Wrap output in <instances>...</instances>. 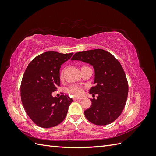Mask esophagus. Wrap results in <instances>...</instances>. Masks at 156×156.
<instances>
[{
	"mask_svg": "<svg viewBox=\"0 0 156 156\" xmlns=\"http://www.w3.org/2000/svg\"><path fill=\"white\" fill-rule=\"evenodd\" d=\"M73 100H81V98H77V97H73Z\"/></svg>",
	"mask_w": 156,
	"mask_h": 156,
	"instance_id": "34e87169",
	"label": "esophagus"
}]
</instances>
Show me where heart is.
<instances>
[{
	"mask_svg": "<svg viewBox=\"0 0 156 156\" xmlns=\"http://www.w3.org/2000/svg\"><path fill=\"white\" fill-rule=\"evenodd\" d=\"M87 66H83L81 67L84 68V67H86ZM60 78L61 80H62L64 78V72L63 71L62 72H61L60 74ZM68 91L69 93L73 94V96H81L83 93V88L78 85H72L69 87V88L68 89Z\"/></svg>",
	"mask_w": 156,
	"mask_h": 156,
	"instance_id": "1",
	"label": "heart"
}]
</instances>
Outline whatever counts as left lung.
<instances>
[{
	"mask_svg": "<svg viewBox=\"0 0 156 156\" xmlns=\"http://www.w3.org/2000/svg\"><path fill=\"white\" fill-rule=\"evenodd\" d=\"M89 63L95 72V85L90 90L92 96L90 107L84 111L87 119L98 126L114 122L125 107L128 83L123 68L114 56L101 49L78 52L72 58Z\"/></svg>",
	"mask_w": 156,
	"mask_h": 156,
	"instance_id": "obj_1",
	"label": "left lung"
}]
</instances>
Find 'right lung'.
<instances>
[{
	"label": "right lung",
	"instance_id": "right-lung-1",
	"mask_svg": "<svg viewBox=\"0 0 156 156\" xmlns=\"http://www.w3.org/2000/svg\"><path fill=\"white\" fill-rule=\"evenodd\" d=\"M73 53L63 54L48 51L37 56L28 65L21 84V98L28 116L44 128L60 124L67 115L73 101L68 96L53 97L60 86L61 65Z\"/></svg>",
	"mask_w": 156,
	"mask_h": 156
}]
</instances>
